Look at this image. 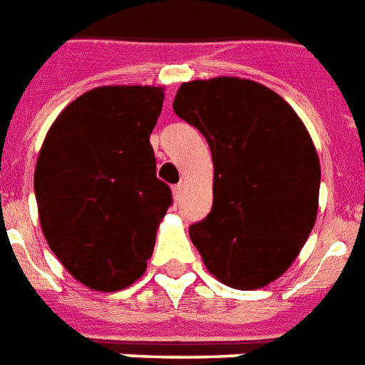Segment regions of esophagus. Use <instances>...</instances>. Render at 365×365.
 <instances>
[{"label": "esophagus", "mask_w": 365, "mask_h": 365, "mask_svg": "<svg viewBox=\"0 0 365 365\" xmlns=\"http://www.w3.org/2000/svg\"><path fill=\"white\" fill-rule=\"evenodd\" d=\"M174 199L175 201H180L182 199V193H183V183H178V185H174Z\"/></svg>", "instance_id": "34e87169"}]
</instances>
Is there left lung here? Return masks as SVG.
I'll return each mask as SVG.
<instances>
[{"mask_svg":"<svg viewBox=\"0 0 365 365\" xmlns=\"http://www.w3.org/2000/svg\"><path fill=\"white\" fill-rule=\"evenodd\" d=\"M174 112L212 155V209L190 228L210 274L242 290L282 277L319 207V156L304 121L269 86L240 77L183 83Z\"/></svg>","mask_w":365,"mask_h":365,"instance_id":"8db88e82","label":"left lung"}]
</instances>
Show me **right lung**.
Returning a JSON list of instances; mask_svg holds the SVG:
<instances>
[{"label": "right lung", "mask_w": 365, "mask_h": 365, "mask_svg": "<svg viewBox=\"0 0 365 365\" xmlns=\"http://www.w3.org/2000/svg\"><path fill=\"white\" fill-rule=\"evenodd\" d=\"M162 102V86H96L63 108L42 143L40 226L59 263L91 290L115 292L141 277L172 205L148 141Z\"/></svg>", "instance_id": "add662e5"}]
</instances>
